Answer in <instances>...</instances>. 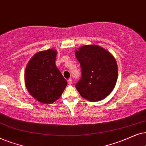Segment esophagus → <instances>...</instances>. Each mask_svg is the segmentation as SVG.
Returning a JSON list of instances; mask_svg holds the SVG:
<instances>
[{
    "instance_id": "obj_1",
    "label": "esophagus",
    "mask_w": 146,
    "mask_h": 146,
    "mask_svg": "<svg viewBox=\"0 0 146 146\" xmlns=\"http://www.w3.org/2000/svg\"><path fill=\"white\" fill-rule=\"evenodd\" d=\"M67 82H68V84H69V85H71L72 84V80L71 79H69L67 80Z\"/></svg>"
}]
</instances>
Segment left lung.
Listing matches in <instances>:
<instances>
[{
	"label": "left lung",
	"instance_id": "1",
	"mask_svg": "<svg viewBox=\"0 0 146 146\" xmlns=\"http://www.w3.org/2000/svg\"><path fill=\"white\" fill-rule=\"evenodd\" d=\"M81 77L75 87L90 102L104 100L111 92L117 79V65L110 52L100 46L85 45L75 52Z\"/></svg>",
	"mask_w": 146,
	"mask_h": 146
}]
</instances>
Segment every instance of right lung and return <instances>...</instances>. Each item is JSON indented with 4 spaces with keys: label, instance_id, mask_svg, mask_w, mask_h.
I'll use <instances>...</instances> for the list:
<instances>
[{
    "label": "right lung",
    "instance_id": "add662e5",
    "mask_svg": "<svg viewBox=\"0 0 146 146\" xmlns=\"http://www.w3.org/2000/svg\"><path fill=\"white\" fill-rule=\"evenodd\" d=\"M57 51L48 49L36 53L29 62L25 70V84L35 99L43 104L57 100L67 85L56 67Z\"/></svg>",
    "mask_w": 146,
    "mask_h": 146
}]
</instances>
